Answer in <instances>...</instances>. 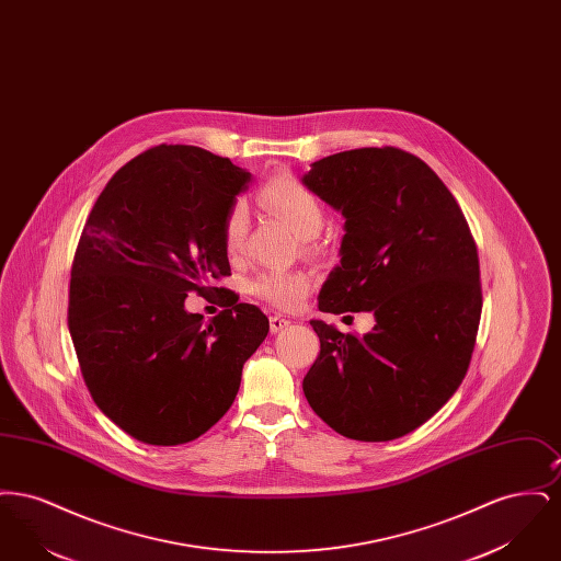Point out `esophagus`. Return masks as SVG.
Instances as JSON below:
<instances>
[{"instance_id": "34e87169", "label": "esophagus", "mask_w": 561, "mask_h": 561, "mask_svg": "<svg viewBox=\"0 0 561 561\" xmlns=\"http://www.w3.org/2000/svg\"><path fill=\"white\" fill-rule=\"evenodd\" d=\"M288 325H290V320H286V318H282V316H271V318H268V328H271L273 334L286 330Z\"/></svg>"}]
</instances>
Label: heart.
Returning <instances> with one entry per match:
<instances>
[{
  "mask_svg": "<svg viewBox=\"0 0 561 561\" xmlns=\"http://www.w3.org/2000/svg\"><path fill=\"white\" fill-rule=\"evenodd\" d=\"M261 204L279 216L294 233L302 240H313L320 236L325 210L320 197L294 181L290 176H277L268 181L259 193ZM248 208L238 202L225 220V248L231 254H238L243 248L245 233H248ZM309 277L298 271H271L259 275L250 284V293L267 300L279 309H293L298 300L309 293Z\"/></svg>",
  "mask_w": 561,
  "mask_h": 561,
  "instance_id": "b5f03b06",
  "label": "heart"
}]
</instances>
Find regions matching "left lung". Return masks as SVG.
<instances>
[{
    "label": "left lung",
    "mask_w": 561,
    "mask_h": 561,
    "mask_svg": "<svg viewBox=\"0 0 561 561\" xmlns=\"http://www.w3.org/2000/svg\"><path fill=\"white\" fill-rule=\"evenodd\" d=\"M302 185L345 218L320 311L376 321L364 336L311 321L321 347L305 398L345 437L398 439L427 423L469 368L481 316L476 241L439 176L396 147L328 156Z\"/></svg>",
    "instance_id": "left-lung-1"
}]
</instances>
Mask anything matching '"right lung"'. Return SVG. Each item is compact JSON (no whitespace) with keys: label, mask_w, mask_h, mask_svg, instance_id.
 <instances>
[{"label":"right lung","mask_w":561,"mask_h":561,"mask_svg":"<svg viewBox=\"0 0 561 561\" xmlns=\"http://www.w3.org/2000/svg\"><path fill=\"white\" fill-rule=\"evenodd\" d=\"M250 181L206 149L160 145L113 174L85 220L69 332L92 400L142 444L216 425L267 339V316L233 293L210 321L185 309L188 293H218L210 282L231 275L225 220Z\"/></svg>","instance_id":"add662e5"}]
</instances>
